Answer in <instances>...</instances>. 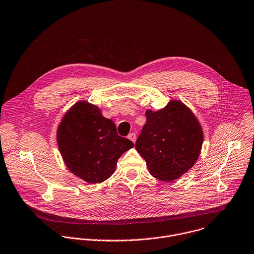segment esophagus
<instances>
[{
    "label": "esophagus",
    "instance_id": "esophagus-1",
    "mask_svg": "<svg viewBox=\"0 0 254 254\" xmlns=\"http://www.w3.org/2000/svg\"><path fill=\"white\" fill-rule=\"evenodd\" d=\"M128 139L131 140L133 143H135V142H136V139H137L136 134H135V133H130V134L128 135Z\"/></svg>",
    "mask_w": 254,
    "mask_h": 254
}]
</instances>
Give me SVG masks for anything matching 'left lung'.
Segmentation results:
<instances>
[{"label": "left lung", "mask_w": 254, "mask_h": 254, "mask_svg": "<svg viewBox=\"0 0 254 254\" xmlns=\"http://www.w3.org/2000/svg\"><path fill=\"white\" fill-rule=\"evenodd\" d=\"M135 147L157 179L171 181L191 169L203 143L202 128L192 111L182 102L171 100L166 107L146 111Z\"/></svg>", "instance_id": "obj_1"}]
</instances>
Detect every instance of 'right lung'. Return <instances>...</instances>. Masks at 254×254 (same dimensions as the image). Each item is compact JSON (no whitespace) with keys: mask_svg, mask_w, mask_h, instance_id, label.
<instances>
[{"mask_svg":"<svg viewBox=\"0 0 254 254\" xmlns=\"http://www.w3.org/2000/svg\"><path fill=\"white\" fill-rule=\"evenodd\" d=\"M57 142L66 166L88 183H100L114 172L118 159L134 144L117 134L111 119L95 105L76 103L64 116Z\"/></svg>","mask_w":254,"mask_h":254,"instance_id":"obj_1","label":"right lung"}]
</instances>
